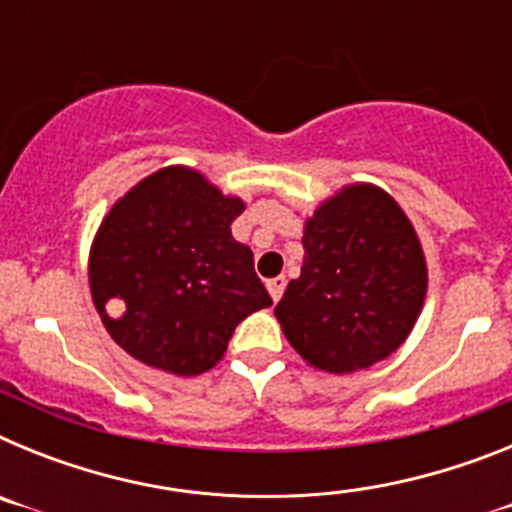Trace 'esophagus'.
I'll list each match as a JSON object with an SVG mask.
<instances>
[{
	"mask_svg": "<svg viewBox=\"0 0 512 512\" xmlns=\"http://www.w3.org/2000/svg\"><path fill=\"white\" fill-rule=\"evenodd\" d=\"M284 287H287V279L284 277L269 279V282H266V289H269V295L274 302H279V297L284 295Z\"/></svg>",
	"mask_w": 512,
	"mask_h": 512,
	"instance_id": "esophagus-1",
	"label": "esophagus"
}]
</instances>
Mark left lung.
I'll return each mask as SVG.
<instances>
[{"instance_id": "1", "label": "left lung", "mask_w": 512, "mask_h": 512, "mask_svg": "<svg viewBox=\"0 0 512 512\" xmlns=\"http://www.w3.org/2000/svg\"><path fill=\"white\" fill-rule=\"evenodd\" d=\"M302 271L274 307L312 369L351 374L392 356L428 292L423 243L390 192L343 184L302 225Z\"/></svg>"}]
</instances>
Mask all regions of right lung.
Listing matches in <instances>:
<instances>
[{"label": "right lung", "mask_w": 512, "mask_h": 512, "mask_svg": "<svg viewBox=\"0 0 512 512\" xmlns=\"http://www.w3.org/2000/svg\"><path fill=\"white\" fill-rule=\"evenodd\" d=\"M246 202L192 166L140 179L102 217L89 248L92 302L112 341L140 364L197 377L235 325L271 305L251 248L230 225Z\"/></svg>", "instance_id": "1"}]
</instances>
